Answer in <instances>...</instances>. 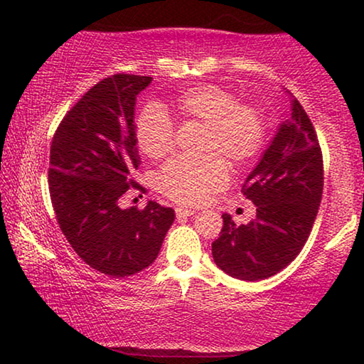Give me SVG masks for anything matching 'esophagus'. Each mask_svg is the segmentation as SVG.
Instances as JSON below:
<instances>
[{"instance_id": "esophagus-1", "label": "esophagus", "mask_w": 364, "mask_h": 364, "mask_svg": "<svg viewBox=\"0 0 364 364\" xmlns=\"http://www.w3.org/2000/svg\"><path fill=\"white\" fill-rule=\"evenodd\" d=\"M196 210H191V208H186V207H178L176 208V215L178 220H182V218H187V217H192Z\"/></svg>"}]
</instances>
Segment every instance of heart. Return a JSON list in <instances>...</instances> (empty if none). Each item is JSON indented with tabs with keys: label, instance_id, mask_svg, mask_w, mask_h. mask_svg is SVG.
Listing matches in <instances>:
<instances>
[{
	"label": "heart",
	"instance_id": "heart-1",
	"mask_svg": "<svg viewBox=\"0 0 364 364\" xmlns=\"http://www.w3.org/2000/svg\"><path fill=\"white\" fill-rule=\"evenodd\" d=\"M173 109L183 121L203 124L200 157H176L159 172L157 187L172 200L196 205L225 186L227 159L240 167L258 156L265 142L263 112L252 104L238 102L220 86H198L182 92ZM136 141L149 159H162L173 149V124L159 104H147L136 121Z\"/></svg>",
	"mask_w": 364,
	"mask_h": 364
}]
</instances>
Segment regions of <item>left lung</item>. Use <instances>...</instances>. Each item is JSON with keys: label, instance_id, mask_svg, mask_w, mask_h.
<instances>
[{"label": "left lung", "instance_id": "obj_1", "mask_svg": "<svg viewBox=\"0 0 364 364\" xmlns=\"http://www.w3.org/2000/svg\"><path fill=\"white\" fill-rule=\"evenodd\" d=\"M242 192L257 205V215L238 227L223 213L220 237L212 243L213 262L238 280H265L301 252L321 202V149L296 97H291L290 119L278 126Z\"/></svg>", "mask_w": 364, "mask_h": 364}]
</instances>
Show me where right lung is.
<instances>
[{"label": "right lung", "instance_id": "1", "mask_svg": "<svg viewBox=\"0 0 364 364\" xmlns=\"http://www.w3.org/2000/svg\"><path fill=\"white\" fill-rule=\"evenodd\" d=\"M152 77L114 74L92 86L59 124L49 156V193L59 228L94 270L112 278L154 263L176 218L171 207H121L141 157L136 97Z\"/></svg>", "mask_w": 364, "mask_h": 364}]
</instances>
